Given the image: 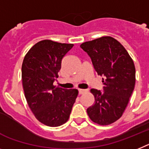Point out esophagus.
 Segmentation results:
<instances>
[{
    "mask_svg": "<svg viewBox=\"0 0 149 149\" xmlns=\"http://www.w3.org/2000/svg\"><path fill=\"white\" fill-rule=\"evenodd\" d=\"M88 91L87 90H84V89H80L78 90V94H84V93H86V92Z\"/></svg>",
    "mask_w": 149,
    "mask_h": 149,
    "instance_id": "34e87169",
    "label": "esophagus"
}]
</instances>
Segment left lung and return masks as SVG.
Segmentation results:
<instances>
[{"label":"left lung","mask_w":149,"mask_h":149,"mask_svg":"<svg viewBox=\"0 0 149 149\" xmlns=\"http://www.w3.org/2000/svg\"><path fill=\"white\" fill-rule=\"evenodd\" d=\"M88 53L98 75L103 76V92L91 89L94 104L87 109L90 119L109 125L123 113L136 84V68L126 49L110 36H103L80 45Z\"/></svg>","instance_id":"left-lung-1"}]
</instances>
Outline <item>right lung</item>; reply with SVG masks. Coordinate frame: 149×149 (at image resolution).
Listing matches in <instances>:
<instances>
[{
  "mask_svg": "<svg viewBox=\"0 0 149 149\" xmlns=\"http://www.w3.org/2000/svg\"><path fill=\"white\" fill-rule=\"evenodd\" d=\"M73 44L42 40L33 45L24 57L22 81L25 97L36 118L48 126L68 121L78 91L53 85L58 77L61 60Z\"/></svg>",
  "mask_w": 149,
  "mask_h": 149,
  "instance_id": "add662e5",
  "label": "right lung"
}]
</instances>
